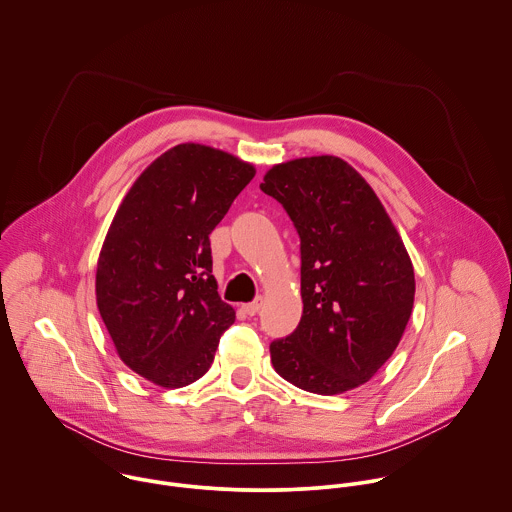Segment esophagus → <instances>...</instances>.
I'll return each instance as SVG.
<instances>
[{
  "label": "esophagus",
  "instance_id": "esophagus-1",
  "mask_svg": "<svg viewBox=\"0 0 512 512\" xmlns=\"http://www.w3.org/2000/svg\"><path fill=\"white\" fill-rule=\"evenodd\" d=\"M263 307V299L259 297V299H255L253 303H247V305H243V310L249 314V316H255L259 310Z\"/></svg>",
  "mask_w": 512,
  "mask_h": 512
}]
</instances>
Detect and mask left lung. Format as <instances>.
Instances as JSON below:
<instances>
[{
    "instance_id": "1",
    "label": "left lung",
    "mask_w": 512,
    "mask_h": 512,
    "mask_svg": "<svg viewBox=\"0 0 512 512\" xmlns=\"http://www.w3.org/2000/svg\"><path fill=\"white\" fill-rule=\"evenodd\" d=\"M261 190L301 237L303 316L271 342L281 378L320 396L368 382L394 354L415 279L402 237L368 182L336 156L273 166Z\"/></svg>"
}]
</instances>
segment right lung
<instances>
[{
    "mask_svg": "<svg viewBox=\"0 0 512 512\" xmlns=\"http://www.w3.org/2000/svg\"><path fill=\"white\" fill-rule=\"evenodd\" d=\"M255 168L178 144L154 160L118 207L97 265V305L120 360L162 388L209 370L235 310L217 295L209 233Z\"/></svg>",
    "mask_w": 512,
    "mask_h": 512,
    "instance_id": "right-lung-1",
    "label": "right lung"
}]
</instances>
